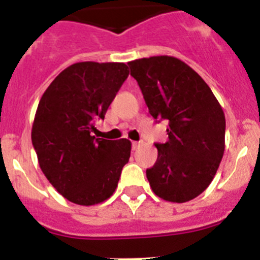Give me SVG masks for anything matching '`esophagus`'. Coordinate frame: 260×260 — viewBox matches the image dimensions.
I'll return each instance as SVG.
<instances>
[{
  "instance_id": "obj_1",
  "label": "esophagus",
  "mask_w": 260,
  "mask_h": 260,
  "mask_svg": "<svg viewBox=\"0 0 260 260\" xmlns=\"http://www.w3.org/2000/svg\"><path fill=\"white\" fill-rule=\"evenodd\" d=\"M141 142H133V144H132V146H133V150H138V148H139V147H141Z\"/></svg>"
}]
</instances>
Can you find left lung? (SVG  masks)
I'll list each match as a JSON object with an SVG mask.
<instances>
[{
    "label": "left lung",
    "mask_w": 260,
    "mask_h": 260,
    "mask_svg": "<svg viewBox=\"0 0 260 260\" xmlns=\"http://www.w3.org/2000/svg\"><path fill=\"white\" fill-rule=\"evenodd\" d=\"M151 116L168 121V142L155 144L157 160L147 180L173 203L197 198L212 182L225 150L221 105L197 71L172 56L130 61Z\"/></svg>",
    "instance_id": "left-lung-1"
}]
</instances>
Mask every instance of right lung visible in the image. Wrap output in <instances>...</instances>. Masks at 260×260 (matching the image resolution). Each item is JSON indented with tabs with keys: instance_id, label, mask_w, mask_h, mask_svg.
I'll return each mask as SVG.
<instances>
[{
	"instance_id": "1",
	"label": "right lung",
	"mask_w": 260,
	"mask_h": 260,
	"mask_svg": "<svg viewBox=\"0 0 260 260\" xmlns=\"http://www.w3.org/2000/svg\"><path fill=\"white\" fill-rule=\"evenodd\" d=\"M123 62H77L61 71L40 99L31 139L39 165L53 187L68 201L93 206L116 191L132 142L95 138L128 77Z\"/></svg>"
}]
</instances>
